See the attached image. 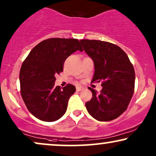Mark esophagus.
<instances>
[{
	"mask_svg": "<svg viewBox=\"0 0 156 156\" xmlns=\"http://www.w3.org/2000/svg\"><path fill=\"white\" fill-rule=\"evenodd\" d=\"M83 88L81 87V86H77L76 90H77V91H80V90H81Z\"/></svg>",
	"mask_w": 156,
	"mask_h": 156,
	"instance_id": "obj_1",
	"label": "esophagus"
}]
</instances>
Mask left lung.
<instances>
[{"label": "left lung", "mask_w": 156, "mask_h": 156, "mask_svg": "<svg viewBox=\"0 0 156 156\" xmlns=\"http://www.w3.org/2000/svg\"><path fill=\"white\" fill-rule=\"evenodd\" d=\"M83 50L94 63L92 81H101L98 93L86 103L88 113L98 121H111L127 109L135 89V73L127 55L117 45L100 40L81 39Z\"/></svg>", "instance_id": "obj_1"}]
</instances>
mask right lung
Returning a JSON list of instances; mask_svg holds the SVG:
<instances>
[{
  "label": "right lung",
  "mask_w": 156,
  "mask_h": 156,
  "mask_svg": "<svg viewBox=\"0 0 156 156\" xmlns=\"http://www.w3.org/2000/svg\"><path fill=\"white\" fill-rule=\"evenodd\" d=\"M83 51L76 39L50 38L36 45L21 66L19 80L25 105L35 117L54 122L62 117L76 87L68 84L61 89L55 86V76L63 70L67 58Z\"/></svg>",
  "instance_id": "right-lung-1"
}]
</instances>
